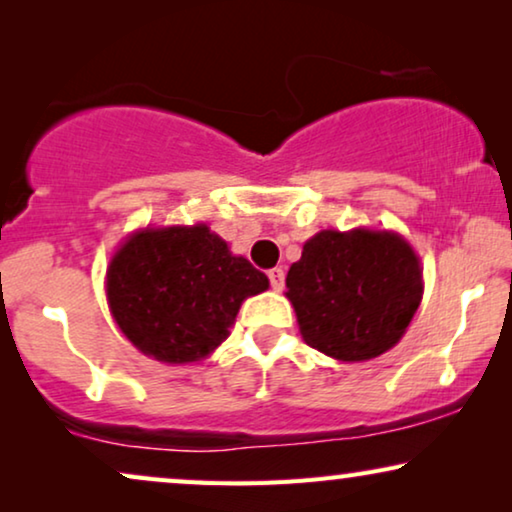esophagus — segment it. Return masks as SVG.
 I'll return each instance as SVG.
<instances>
[{"instance_id": "34e87169", "label": "esophagus", "mask_w": 512, "mask_h": 512, "mask_svg": "<svg viewBox=\"0 0 512 512\" xmlns=\"http://www.w3.org/2000/svg\"><path fill=\"white\" fill-rule=\"evenodd\" d=\"M268 279H270V286L275 291H282L284 289V270L282 268H272L268 272Z\"/></svg>"}]
</instances>
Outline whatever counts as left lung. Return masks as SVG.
Returning <instances> with one entry per match:
<instances>
[{"mask_svg": "<svg viewBox=\"0 0 512 512\" xmlns=\"http://www.w3.org/2000/svg\"><path fill=\"white\" fill-rule=\"evenodd\" d=\"M307 345L338 361L375 359L403 338L422 303L419 256L398 233L321 230L286 275Z\"/></svg>", "mask_w": 512, "mask_h": 512, "instance_id": "left-lung-1", "label": "left lung"}]
</instances>
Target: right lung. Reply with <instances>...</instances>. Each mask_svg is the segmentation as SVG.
Listing matches in <instances>:
<instances>
[{"label":"right lung","mask_w":512,"mask_h":512,"mask_svg":"<svg viewBox=\"0 0 512 512\" xmlns=\"http://www.w3.org/2000/svg\"><path fill=\"white\" fill-rule=\"evenodd\" d=\"M270 286L205 223L144 228L111 258L107 300L139 352L163 363L202 361L228 338L244 298Z\"/></svg>","instance_id":"right-lung-1"}]
</instances>
